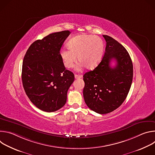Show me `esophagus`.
Returning a JSON list of instances; mask_svg holds the SVG:
<instances>
[{
    "label": "esophagus",
    "instance_id": "esophagus-1",
    "mask_svg": "<svg viewBox=\"0 0 155 155\" xmlns=\"http://www.w3.org/2000/svg\"><path fill=\"white\" fill-rule=\"evenodd\" d=\"M81 77V75H77V74L75 75V79H78V78H80Z\"/></svg>",
    "mask_w": 155,
    "mask_h": 155
}]
</instances>
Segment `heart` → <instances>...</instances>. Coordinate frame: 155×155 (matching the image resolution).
Returning a JSON list of instances; mask_svg holds the SVG:
<instances>
[{"label": "heart", "mask_w": 155, "mask_h": 155, "mask_svg": "<svg viewBox=\"0 0 155 155\" xmlns=\"http://www.w3.org/2000/svg\"><path fill=\"white\" fill-rule=\"evenodd\" d=\"M68 48L59 52L60 57L65 68H72L77 61L79 64L76 70H80L84 65L86 68H93L101 61L104 50L103 40L98 36L80 35L72 38L68 43Z\"/></svg>", "instance_id": "b5f03b06"}]
</instances>
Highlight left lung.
I'll return each instance as SVG.
<instances>
[{
  "label": "left lung",
  "mask_w": 155,
  "mask_h": 155,
  "mask_svg": "<svg viewBox=\"0 0 155 155\" xmlns=\"http://www.w3.org/2000/svg\"><path fill=\"white\" fill-rule=\"evenodd\" d=\"M105 52L101 62L83 75V97L93 111L106 114L118 108L126 99L133 77V65L126 48L112 37L103 35ZM116 61L112 66V61Z\"/></svg>",
  "instance_id": "left-lung-1"
}]
</instances>
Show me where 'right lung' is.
Returning <instances> with one entry per match:
<instances>
[{
  "mask_svg": "<svg viewBox=\"0 0 155 155\" xmlns=\"http://www.w3.org/2000/svg\"><path fill=\"white\" fill-rule=\"evenodd\" d=\"M69 31L54 32L32 43L24 57L22 82L26 94L38 108L53 112L67 101L74 74L66 70L59 52Z\"/></svg>",
  "mask_w": 155,
  "mask_h": 155,
  "instance_id": "1",
  "label": "right lung"
}]
</instances>
